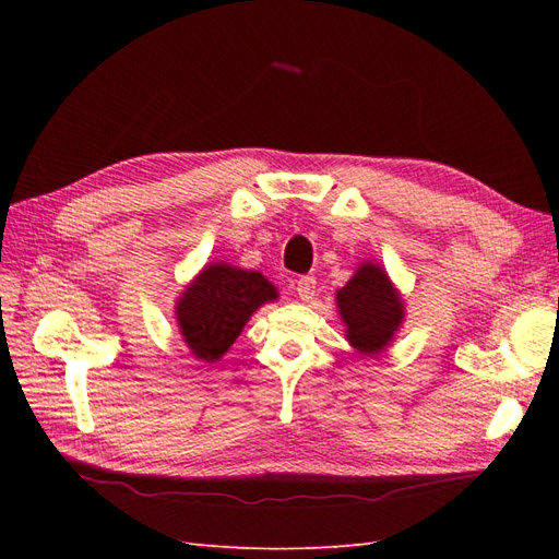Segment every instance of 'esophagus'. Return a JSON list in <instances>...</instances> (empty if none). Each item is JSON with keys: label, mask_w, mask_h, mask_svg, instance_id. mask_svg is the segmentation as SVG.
<instances>
[{"label": "esophagus", "mask_w": 559, "mask_h": 559, "mask_svg": "<svg viewBox=\"0 0 559 559\" xmlns=\"http://www.w3.org/2000/svg\"><path fill=\"white\" fill-rule=\"evenodd\" d=\"M314 289H317V280L310 277V275L300 277V280L296 282V292H298V298H300V300H312L314 294H317Z\"/></svg>", "instance_id": "34e87169"}]
</instances>
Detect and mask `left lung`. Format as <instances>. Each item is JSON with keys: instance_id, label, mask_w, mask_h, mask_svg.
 Listing matches in <instances>:
<instances>
[{"instance_id": "obj_1", "label": "left lung", "mask_w": 559, "mask_h": 559, "mask_svg": "<svg viewBox=\"0 0 559 559\" xmlns=\"http://www.w3.org/2000/svg\"><path fill=\"white\" fill-rule=\"evenodd\" d=\"M337 314L347 326L349 345L366 357H376L394 341L405 308L384 267L366 261L335 294Z\"/></svg>"}]
</instances>
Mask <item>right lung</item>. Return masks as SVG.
<instances>
[{
    "label": "right lung",
    "mask_w": 559,
    "mask_h": 559,
    "mask_svg": "<svg viewBox=\"0 0 559 559\" xmlns=\"http://www.w3.org/2000/svg\"><path fill=\"white\" fill-rule=\"evenodd\" d=\"M270 300H277V289L257 270L210 263L177 300L179 333L195 359L214 364L238 341L249 317Z\"/></svg>",
    "instance_id": "1"
}]
</instances>
